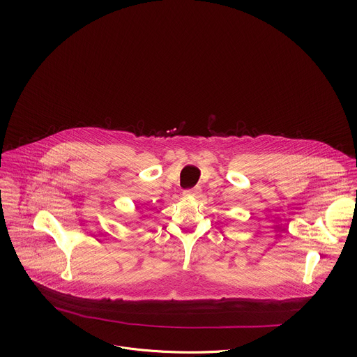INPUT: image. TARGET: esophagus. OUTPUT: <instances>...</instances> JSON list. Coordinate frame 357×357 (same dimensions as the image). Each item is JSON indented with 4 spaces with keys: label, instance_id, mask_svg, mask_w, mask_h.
Masks as SVG:
<instances>
[{
    "label": "esophagus",
    "instance_id": "34e87169",
    "mask_svg": "<svg viewBox=\"0 0 357 357\" xmlns=\"http://www.w3.org/2000/svg\"><path fill=\"white\" fill-rule=\"evenodd\" d=\"M200 192L199 188H192V189H185L183 196H196Z\"/></svg>",
    "mask_w": 357,
    "mask_h": 357
}]
</instances>
